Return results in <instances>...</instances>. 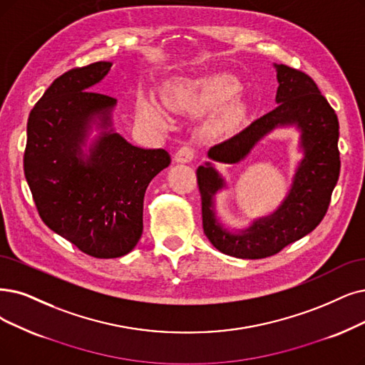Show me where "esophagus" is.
<instances>
[{
    "instance_id": "34e87169",
    "label": "esophagus",
    "mask_w": 365,
    "mask_h": 365,
    "mask_svg": "<svg viewBox=\"0 0 365 365\" xmlns=\"http://www.w3.org/2000/svg\"><path fill=\"white\" fill-rule=\"evenodd\" d=\"M175 162L177 163H190L195 158V150L190 145H184L177 153H175Z\"/></svg>"
}]
</instances>
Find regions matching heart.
Returning a JSON list of instances; mask_svg holds the SVG:
<instances>
[{"label":"heart","instance_id":"heart-1","mask_svg":"<svg viewBox=\"0 0 365 365\" xmlns=\"http://www.w3.org/2000/svg\"><path fill=\"white\" fill-rule=\"evenodd\" d=\"M241 91V85L237 79L226 75H215L195 81H180L168 86L163 97L166 105L173 109L202 112L211 108L225 105L226 101L237 97ZM138 113L142 120L162 125L166 123V113L151 97H142L138 100ZM244 110L240 103H233L225 109L217 127L227 130L235 125L242 116Z\"/></svg>","mask_w":365,"mask_h":365}]
</instances>
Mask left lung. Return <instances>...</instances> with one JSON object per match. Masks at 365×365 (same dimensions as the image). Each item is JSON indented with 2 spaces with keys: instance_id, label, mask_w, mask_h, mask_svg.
<instances>
[{
  "instance_id": "8db88e82",
  "label": "left lung",
  "mask_w": 365,
  "mask_h": 365,
  "mask_svg": "<svg viewBox=\"0 0 365 365\" xmlns=\"http://www.w3.org/2000/svg\"><path fill=\"white\" fill-rule=\"evenodd\" d=\"M274 67L279 81L275 109L214 145L208 157L218 163H240L272 130L295 127L302 158L282 205L249 227L230 230L215 214V195L226 188L225 178L211 162L196 170L203 232L218 252L240 259L272 256L310 233L325 217L340 173L339 120L328 100L309 75L284 64Z\"/></svg>"
}]
</instances>
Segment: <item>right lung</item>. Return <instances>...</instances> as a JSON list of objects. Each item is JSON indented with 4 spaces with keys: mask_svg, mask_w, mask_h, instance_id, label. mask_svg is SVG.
Masks as SVG:
<instances>
[{
    "mask_svg": "<svg viewBox=\"0 0 365 365\" xmlns=\"http://www.w3.org/2000/svg\"><path fill=\"white\" fill-rule=\"evenodd\" d=\"M112 67L98 61L56 78L26 124L24 172L45 225L86 255L120 257L143 230V196L170 165L165 150H145L112 127L113 97L91 91ZM101 135L83 151L92 125Z\"/></svg>",
    "mask_w": 365,
    "mask_h": 365,
    "instance_id": "right-lung-1",
    "label": "right lung"
}]
</instances>
